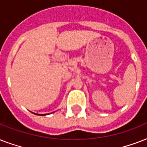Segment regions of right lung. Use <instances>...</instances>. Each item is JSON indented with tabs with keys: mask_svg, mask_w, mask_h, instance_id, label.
<instances>
[{
	"mask_svg": "<svg viewBox=\"0 0 147 147\" xmlns=\"http://www.w3.org/2000/svg\"><path fill=\"white\" fill-rule=\"evenodd\" d=\"M37 115H40V116H45V115H47V114H37Z\"/></svg>",
	"mask_w": 147,
	"mask_h": 147,
	"instance_id": "obj_1",
	"label": "right lung"
}]
</instances>
